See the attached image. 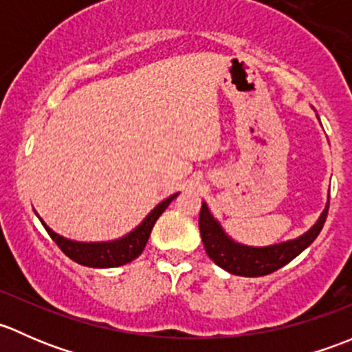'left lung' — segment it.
<instances>
[{
  "label": "left lung",
  "mask_w": 352,
  "mask_h": 352,
  "mask_svg": "<svg viewBox=\"0 0 352 352\" xmlns=\"http://www.w3.org/2000/svg\"><path fill=\"white\" fill-rule=\"evenodd\" d=\"M327 212L329 202L318 221L298 239L269 245V247H247V245L233 242L223 232L221 225L212 218L206 202H202L201 212H199V230H201L206 254L216 265L235 276L258 278V276H267L281 269L296 255H300L308 245L314 243V240L324 228Z\"/></svg>",
  "instance_id": "obj_1"
}]
</instances>
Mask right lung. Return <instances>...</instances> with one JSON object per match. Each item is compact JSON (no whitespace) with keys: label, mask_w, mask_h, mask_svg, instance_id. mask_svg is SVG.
Listing matches in <instances>:
<instances>
[{"label":"right lung","mask_w":352,"mask_h":352,"mask_svg":"<svg viewBox=\"0 0 352 352\" xmlns=\"http://www.w3.org/2000/svg\"><path fill=\"white\" fill-rule=\"evenodd\" d=\"M179 194H173L165 201L160 202L158 206L143 219L140 226L133 230L131 233H127L126 236L119 240H113V242H97V243H85V242H73V240H67L65 236L58 235V233L52 232L44 221L41 223L44 225V228L47 230L49 236L58 243V247L71 258V261L78 262L81 265H87V267H119V265L127 264V262L134 261L136 257H140L141 252L146 247L148 239H150V233L153 230L156 219L162 216V212L168 208L170 202L173 201Z\"/></svg>","instance_id":"right-lung-1"}]
</instances>
